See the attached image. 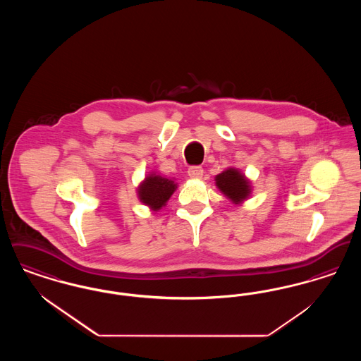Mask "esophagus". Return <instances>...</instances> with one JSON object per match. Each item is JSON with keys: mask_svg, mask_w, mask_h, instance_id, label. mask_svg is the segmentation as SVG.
<instances>
[{"mask_svg": "<svg viewBox=\"0 0 361 361\" xmlns=\"http://www.w3.org/2000/svg\"><path fill=\"white\" fill-rule=\"evenodd\" d=\"M203 173L204 171L202 166H190L188 169V176L190 178H202Z\"/></svg>", "mask_w": 361, "mask_h": 361, "instance_id": "34e87169", "label": "esophagus"}]
</instances>
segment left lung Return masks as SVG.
<instances>
[{
  "instance_id": "8db88e82",
  "label": "left lung",
  "mask_w": 361,
  "mask_h": 361,
  "mask_svg": "<svg viewBox=\"0 0 361 361\" xmlns=\"http://www.w3.org/2000/svg\"><path fill=\"white\" fill-rule=\"evenodd\" d=\"M215 184L224 196H227L235 204L246 200L252 192L246 177L234 168H228L218 174L215 177Z\"/></svg>"
}]
</instances>
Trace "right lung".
<instances>
[{
  "instance_id": "add662e5",
  "label": "right lung",
  "mask_w": 361,
  "mask_h": 361,
  "mask_svg": "<svg viewBox=\"0 0 361 361\" xmlns=\"http://www.w3.org/2000/svg\"><path fill=\"white\" fill-rule=\"evenodd\" d=\"M176 188L177 184L173 180L152 173L139 185L137 195L143 204L150 207L153 211H158L166 204Z\"/></svg>"
}]
</instances>
